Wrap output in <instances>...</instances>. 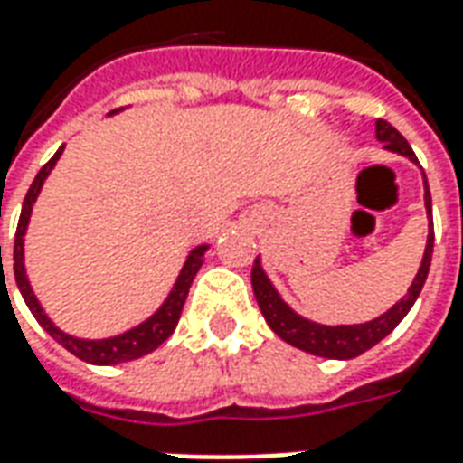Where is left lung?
<instances>
[{"label":"left lung","instance_id":"left-lung-1","mask_svg":"<svg viewBox=\"0 0 463 463\" xmlns=\"http://www.w3.org/2000/svg\"><path fill=\"white\" fill-rule=\"evenodd\" d=\"M377 138L384 141L389 151H397L402 156H407L411 161L417 163V156L411 151V146L407 138L392 126V123L377 121ZM424 205H427L429 218H431V193H429L427 178H424ZM431 252H434V222H429V238H427V250H424V260L419 268L417 278L411 282V288L407 295L384 315H379L377 320L364 322V325H340V327H325V325H315V322L305 320L280 300V295L275 292L270 280L265 278L260 262L255 260L252 265V292H255V300L260 305V312L265 322L270 325V330L285 340L288 345L298 349H305L310 354L327 359H352L359 357L362 352L372 349L377 342L387 337L389 332L397 327L399 322L404 320V315L411 310V305L419 298V292L424 288L429 275V265H431Z\"/></svg>","mask_w":463,"mask_h":463}]
</instances>
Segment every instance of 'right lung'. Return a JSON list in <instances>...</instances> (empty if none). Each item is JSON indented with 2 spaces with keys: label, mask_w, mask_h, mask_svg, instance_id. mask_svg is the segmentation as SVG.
Returning <instances> with one entry per match:
<instances>
[{
  "label": "right lung",
  "mask_w": 463,
  "mask_h": 463,
  "mask_svg": "<svg viewBox=\"0 0 463 463\" xmlns=\"http://www.w3.org/2000/svg\"><path fill=\"white\" fill-rule=\"evenodd\" d=\"M64 151V146L59 148V151L49 158V161L42 165V171L36 173L34 183L29 185V191H26L24 205H22V215H19V225H16V235H14V278L16 285H19V292H22V298L29 305V310L36 317V322L44 327L52 337H54L61 347H66L71 354H76L79 359H84V362H91V364H118V362H128V359H138L143 354H148L153 349L163 345V342L168 340L175 330V325L181 320V312L183 305H185V298H188V290H191V282L195 278V272L201 270L203 265V252L208 250L205 245L201 248H195V250L188 255V260L183 265L181 275H178V280L173 285L171 295H168V300L163 302V307L153 317L138 325V327H133V330L123 332L118 337H111V340H76V337H69L64 332L54 327V322L49 320L42 310V305L34 298V292L29 288V280H26V270H24V232H26V222H29V215H32V205H34L36 195L42 191V185H44V178L49 175V171L54 168L56 161H59V156ZM0 262H2V245H0Z\"/></svg>",
  "instance_id": "right-lung-1"
}]
</instances>
